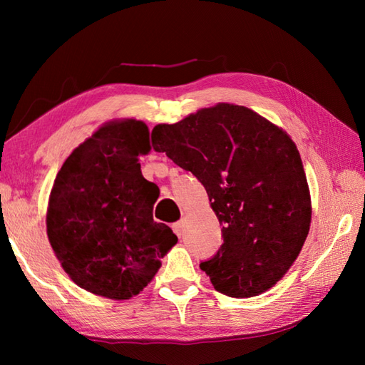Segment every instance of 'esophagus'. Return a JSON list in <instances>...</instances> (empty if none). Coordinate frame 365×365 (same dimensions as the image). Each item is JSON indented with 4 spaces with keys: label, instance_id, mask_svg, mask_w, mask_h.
I'll return each mask as SVG.
<instances>
[{
    "label": "esophagus",
    "instance_id": "34e87169",
    "mask_svg": "<svg viewBox=\"0 0 365 365\" xmlns=\"http://www.w3.org/2000/svg\"><path fill=\"white\" fill-rule=\"evenodd\" d=\"M173 230L175 232L177 237H182L183 234V221H177L173 224Z\"/></svg>",
    "mask_w": 365,
    "mask_h": 365
}]
</instances>
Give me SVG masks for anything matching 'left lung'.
Listing matches in <instances>:
<instances>
[{
	"instance_id": "obj_1",
	"label": "left lung",
	"mask_w": 365,
	"mask_h": 365,
	"mask_svg": "<svg viewBox=\"0 0 365 365\" xmlns=\"http://www.w3.org/2000/svg\"><path fill=\"white\" fill-rule=\"evenodd\" d=\"M155 152L204 185L222 245L200 262L220 293L250 298L297 260L311 226V195L290 136L250 108L220 103L152 130Z\"/></svg>"
}]
</instances>
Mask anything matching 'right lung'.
Returning a JSON list of instances; mask_svg holds the SVG:
<instances>
[{"label": "right lung", "mask_w": 365, "mask_h": 365, "mask_svg": "<svg viewBox=\"0 0 365 365\" xmlns=\"http://www.w3.org/2000/svg\"><path fill=\"white\" fill-rule=\"evenodd\" d=\"M149 150L144 122L114 120L76 147L54 180L50 245L72 281L100 297L138 294L177 243L166 224L153 221L158 190L139 165Z\"/></svg>", "instance_id": "right-lung-1"}]
</instances>
